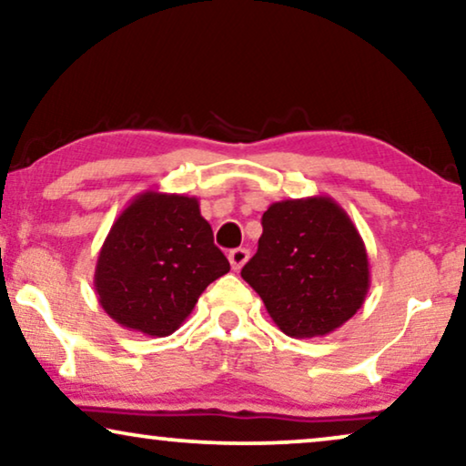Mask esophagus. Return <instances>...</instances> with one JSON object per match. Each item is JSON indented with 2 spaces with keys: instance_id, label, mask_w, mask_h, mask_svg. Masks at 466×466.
Wrapping results in <instances>:
<instances>
[{
  "instance_id": "obj_1",
  "label": "esophagus",
  "mask_w": 466,
  "mask_h": 466,
  "mask_svg": "<svg viewBox=\"0 0 466 466\" xmlns=\"http://www.w3.org/2000/svg\"><path fill=\"white\" fill-rule=\"evenodd\" d=\"M248 258H250V252L246 248H235V250L228 252V260H231V267L235 271H239L248 263Z\"/></svg>"
}]
</instances>
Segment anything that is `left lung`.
<instances>
[{"label": "left lung", "instance_id": "left-lung-1", "mask_svg": "<svg viewBox=\"0 0 466 466\" xmlns=\"http://www.w3.org/2000/svg\"><path fill=\"white\" fill-rule=\"evenodd\" d=\"M241 278L279 330L301 339L348 322L371 284L365 241L346 209L322 195L271 203Z\"/></svg>", "mask_w": 466, "mask_h": 466}]
</instances>
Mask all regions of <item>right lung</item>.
Here are the masks:
<instances>
[{
    "mask_svg": "<svg viewBox=\"0 0 466 466\" xmlns=\"http://www.w3.org/2000/svg\"><path fill=\"white\" fill-rule=\"evenodd\" d=\"M228 269L197 197L146 190L114 220L95 267V292L120 327L167 337Z\"/></svg>",
    "mask_w": 466,
    "mask_h": 466,
    "instance_id": "right-lung-1",
    "label": "right lung"
}]
</instances>
